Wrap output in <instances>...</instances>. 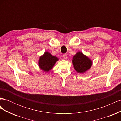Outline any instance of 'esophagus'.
Returning a JSON list of instances; mask_svg holds the SVG:
<instances>
[{"instance_id": "obj_1", "label": "esophagus", "mask_w": 121, "mask_h": 121, "mask_svg": "<svg viewBox=\"0 0 121 121\" xmlns=\"http://www.w3.org/2000/svg\"><path fill=\"white\" fill-rule=\"evenodd\" d=\"M63 57L64 59H67V55L66 54H64L63 55Z\"/></svg>"}]
</instances>
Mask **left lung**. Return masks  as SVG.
<instances>
[{
    "label": "left lung",
    "mask_w": 121,
    "mask_h": 121,
    "mask_svg": "<svg viewBox=\"0 0 121 121\" xmlns=\"http://www.w3.org/2000/svg\"><path fill=\"white\" fill-rule=\"evenodd\" d=\"M72 61L75 71L82 74L88 71L92 65V60L81 52L73 56Z\"/></svg>",
    "instance_id": "8db88e82"
}]
</instances>
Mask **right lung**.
Masks as SVG:
<instances>
[{
  "instance_id": "obj_1",
  "label": "right lung",
  "mask_w": 121,
  "mask_h": 121,
  "mask_svg": "<svg viewBox=\"0 0 121 121\" xmlns=\"http://www.w3.org/2000/svg\"><path fill=\"white\" fill-rule=\"evenodd\" d=\"M59 58L52 55L47 51L39 58L38 65L39 68L45 72H48L54 67Z\"/></svg>"
}]
</instances>
